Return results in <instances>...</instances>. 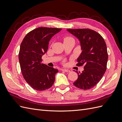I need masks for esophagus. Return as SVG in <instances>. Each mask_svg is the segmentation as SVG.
Listing matches in <instances>:
<instances>
[{"mask_svg":"<svg viewBox=\"0 0 122 122\" xmlns=\"http://www.w3.org/2000/svg\"><path fill=\"white\" fill-rule=\"evenodd\" d=\"M62 71H65L66 72H70V70H68V69H61Z\"/></svg>","mask_w":122,"mask_h":122,"instance_id":"34e87169","label":"esophagus"}]
</instances>
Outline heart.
<instances>
[{
    "label": "heart",
    "mask_w": 122,
    "mask_h": 122,
    "mask_svg": "<svg viewBox=\"0 0 122 122\" xmlns=\"http://www.w3.org/2000/svg\"><path fill=\"white\" fill-rule=\"evenodd\" d=\"M71 39V38L70 37H66L64 39V40H68V39Z\"/></svg>",
    "instance_id": "obj_1"
}]
</instances>
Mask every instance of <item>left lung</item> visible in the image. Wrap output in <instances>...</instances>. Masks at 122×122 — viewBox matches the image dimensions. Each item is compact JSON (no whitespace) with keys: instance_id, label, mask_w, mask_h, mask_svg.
I'll return each mask as SVG.
<instances>
[{"instance_id":"left-lung-1","label":"left lung","mask_w":122,"mask_h":122,"mask_svg":"<svg viewBox=\"0 0 122 122\" xmlns=\"http://www.w3.org/2000/svg\"><path fill=\"white\" fill-rule=\"evenodd\" d=\"M79 41L82 52L77 58V66L84 65L82 73L73 83L80 89L87 90L101 79L107 68L108 53L105 41L99 33L90 29H67Z\"/></svg>"}]
</instances>
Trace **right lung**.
Returning <instances> with one entry per match:
<instances>
[{"mask_svg":"<svg viewBox=\"0 0 122 122\" xmlns=\"http://www.w3.org/2000/svg\"><path fill=\"white\" fill-rule=\"evenodd\" d=\"M61 28L39 27L25 36L22 42L19 60L24 79L32 88L39 91L52 86L57 69L41 63L42 56L48 48L49 42Z\"/></svg>","mask_w":122,"mask_h":122,"instance_id":"right-lung-1","label":"right lung"}]
</instances>
